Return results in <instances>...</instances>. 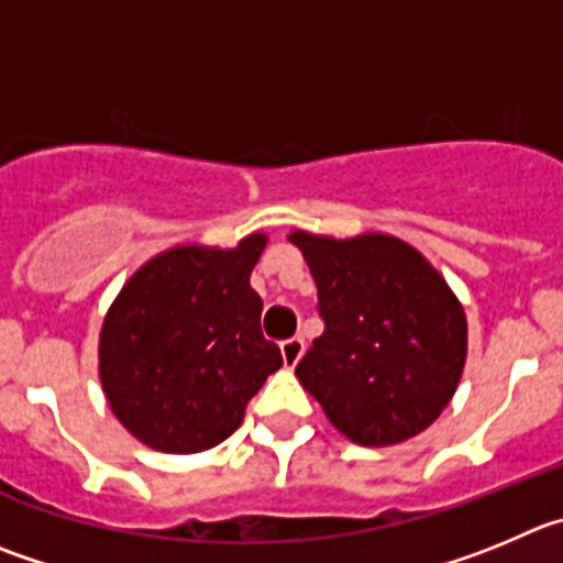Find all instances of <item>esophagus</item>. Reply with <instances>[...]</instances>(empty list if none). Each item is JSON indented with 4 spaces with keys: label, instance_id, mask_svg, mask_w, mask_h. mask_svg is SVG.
Returning <instances> with one entry per match:
<instances>
[{
    "label": "esophagus",
    "instance_id": "esophagus-1",
    "mask_svg": "<svg viewBox=\"0 0 563 563\" xmlns=\"http://www.w3.org/2000/svg\"><path fill=\"white\" fill-rule=\"evenodd\" d=\"M302 350H306V341L299 339V335H294V339L283 341V344H280L283 364H286L288 369H294V366L299 364V358H302Z\"/></svg>",
    "mask_w": 563,
    "mask_h": 563
}]
</instances>
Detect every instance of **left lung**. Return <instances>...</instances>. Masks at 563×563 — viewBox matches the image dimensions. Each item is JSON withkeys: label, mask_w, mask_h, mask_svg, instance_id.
Instances as JSON below:
<instances>
[{"label": "left lung", "mask_w": 563, "mask_h": 563, "mask_svg": "<svg viewBox=\"0 0 563 563\" xmlns=\"http://www.w3.org/2000/svg\"><path fill=\"white\" fill-rule=\"evenodd\" d=\"M317 283L324 333L297 377L335 430L388 448L435 422L466 364V317L422 252L386 233L288 235Z\"/></svg>", "instance_id": "obj_1"}]
</instances>
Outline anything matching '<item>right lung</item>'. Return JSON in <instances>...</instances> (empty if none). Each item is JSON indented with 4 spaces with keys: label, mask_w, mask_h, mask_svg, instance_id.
I'll return each instance as SVG.
<instances>
[{
    "label": "right lung",
    "mask_w": 563,
    "mask_h": 563,
    "mask_svg": "<svg viewBox=\"0 0 563 563\" xmlns=\"http://www.w3.org/2000/svg\"><path fill=\"white\" fill-rule=\"evenodd\" d=\"M266 235L233 250L180 244L146 261L99 333L110 411L146 448L202 453L244 422L246 402L283 366L261 333L264 299L250 275Z\"/></svg>",
    "instance_id": "obj_1"
}]
</instances>
